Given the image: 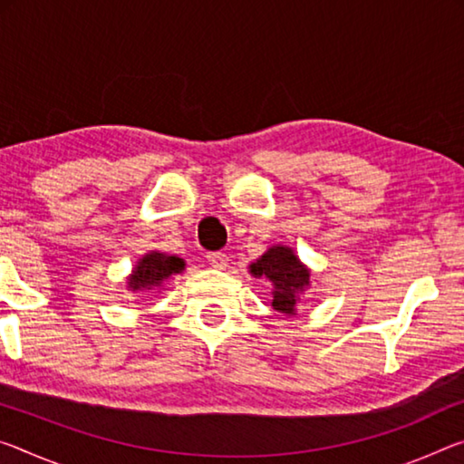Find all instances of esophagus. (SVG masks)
<instances>
[{
	"label": "esophagus",
	"instance_id": "1",
	"mask_svg": "<svg viewBox=\"0 0 464 464\" xmlns=\"http://www.w3.org/2000/svg\"><path fill=\"white\" fill-rule=\"evenodd\" d=\"M206 260H208L210 266L217 268V270H225L227 266H229V258H227V256L220 254V252H210L208 256H206Z\"/></svg>",
	"mask_w": 464,
	"mask_h": 464
}]
</instances>
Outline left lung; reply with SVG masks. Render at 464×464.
Returning a JSON list of instances; mask_svg holds the SVG:
<instances>
[{"label": "left lung", "instance_id": "left-lung-1", "mask_svg": "<svg viewBox=\"0 0 464 464\" xmlns=\"http://www.w3.org/2000/svg\"><path fill=\"white\" fill-rule=\"evenodd\" d=\"M249 275L270 281L272 310L285 315H297L301 295L312 286V270L299 260L295 249L283 244L270 246L249 264Z\"/></svg>", "mask_w": 464, "mask_h": 464}]
</instances>
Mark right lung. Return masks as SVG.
Listing matches in <instances>:
<instances>
[{"instance_id":"right-lung-1","label":"right lung","mask_w":464,"mask_h":464,"mask_svg":"<svg viewBox=\"0 0 464 464\" xmlns=\"http://www.w3.org/2000/svg\"><path fill=\"white\" fill-rule=\"evenodd\" d=\"M186 270V262L175 254H165L150 249L140 258L130 276L126 278V289L131 293H154L165 289L167 281Z\"/></svg>"}]
</instances>
